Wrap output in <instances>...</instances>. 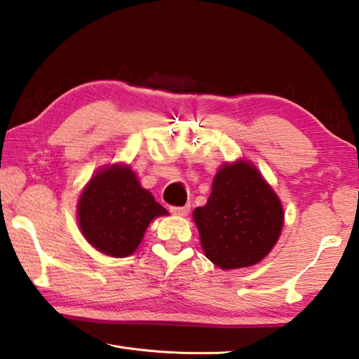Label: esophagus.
I'll list each match as a JSON object with an SVG mask.
<instances>
[{
    "mask_svg": "<svg viewBox=\"0 0 359 359\" xmlns=\"http://www.w3.org/2000/svg\"><path fill=\"white\" fill-rule=\"evenodd\" d=\"M169 209H170V212H172L173 215L184 217V215H187V214H189L190 206H189V204H186V206H170Z\"/></svg>",
    "mask_w": 359,
    "mask_h": 359,
    "instance_id": "esophagus-1",
    "label": "esophagus"
}]
</instances>
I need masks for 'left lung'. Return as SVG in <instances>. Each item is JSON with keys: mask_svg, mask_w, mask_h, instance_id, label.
<instances>
[{"mask_svg": "<svg viewBox=\"0 0 359 359\" xmlns=\"http://www.w3.org/2000/svg\"><path fill=\"white\" fill-rule=\"evenodd\" d=\"M206 257L223 269L255 265L273 250L283 226L282 204L246 161L223 165L208 203L194 210Z\"/></svg>", "mask_w": 359, "mask_h": 359, "instance_id": "8db88e82", "label": "left lung"}]
</instances>
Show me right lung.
<instances>
[{
    "instance_id": "right-lung-1",
    "label": "right lung",
    "mask_w": 359,
    "mask_h": 359,
    "mask_svg": "<svg viewBox=\"0 0 359 359\" xmlns=\"http://www.w3.org/2000/svg\"><path fill=\"white\" fill-rule=\"evenodd\" d=\"M167 210L139 184L130 167L99 170L80 195L77 217L82 233L97 251L127 257L136 251L155 217Z\"/></svg>"
}]
</instances>
